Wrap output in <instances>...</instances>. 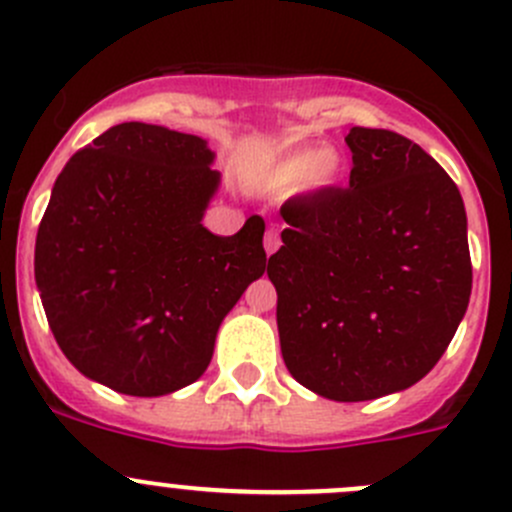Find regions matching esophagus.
I'll use <instances>...</instances> for the list:
<instances>
[{
	"mask_svg": "<svg viewBox=\"0 0 512 512\" xmlns=\"http://www.w3.org/2000/svg\"><path fill=\"white\" fill-rule=\"evenodd\" d=\"M282 240H280V232L275 230V227H270V230L265 232V252L267 255H275L277 250H280Z\"/></svg>",
	"mask_w": 512,
	"mask_h": 512,
	"instance_id": "34e87169",
	"label": "esophagus"
}]
</instances>
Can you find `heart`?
Instances as JSON below:
<instances>
[{
  "mask_svg": "<svg viewBox=\"0 0 512 512\" xmlns=\"http://www.w3.org/2000/svg\"><path fill=\"white\" fill-rule=\"evenodd\" d=\"M344 170H347V160L337 148L304 146L272 160L257 175V185L267 190H287L292 185L302 183V188L309 190V193H319V190L337 185L342 180Z\"/></svg>",
  "mask_w": 512,
  "mask_h": 512,
  "instance_id": "heart-1",
  "label": "heart"
}]
</instances>
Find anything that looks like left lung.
I'll list each match as a JSON object with an SVG mask.
<instances>
[{"mask_svg":"<svg viewBox=\"0 0 512 512\" xmlns=\"http://www.w3.org/2000/svg\"><path fill=\"white\" fill-rule=\"evenodd\" d=\"M349 188L282 205L267 262L289 374L332 401L421 381L451 344L473 285L463 198L421 146L354 126Z\"/></svg>","mask_w":512,"mask_h":512,"instance_id":"left-lung-1","label":"left lung"}]
</instances>
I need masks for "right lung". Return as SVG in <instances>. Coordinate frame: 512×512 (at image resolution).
Listing matches in <instances>:
<instances>
[{
	"label": "right lung",
	"mask_w": 512,
	"mask_h": 512,
	"mask_svg": "<svg viewBox=\"0 0 512 512\" xmlns=\"http://www.w3.org/2000/svg\"><path fill=\"white\" fill-rule=\"evenodd\" d=\"M208 141L118 123L76 151L36 232L34 277L66 359L128 396H165L208 369L237 299L265 275V223L203 225L220 188Z\"/></svg>",
	"instance_id": "obj_1"
}]
</instances>
